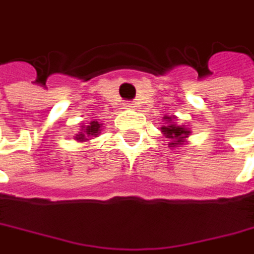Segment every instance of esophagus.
Here are the masks:
<instances>
[{
	"label": "esophagus",
	"mask_w": 254,
	"mask_h": 254,
	"mask_svg": "<svg viewBox=\"0 0 254 254\" xmlns=\"http://www.w3.org/2000/svg\"><path fill=\"white\" fill-rule=\"evenodd\" d=\"M124 106H125V109H135V107H136L135 103H132V102H125Z\"/></svg>",
	"instance_id": "esophagus-1"
}]
</instances>
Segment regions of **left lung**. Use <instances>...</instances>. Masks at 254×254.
<instances>
[{"mask_svg": "<svg viewBox=\"0 0 254 254\" xmlns=\"http://www.w3.org/2000/svg\"><path fill=\"white\" fill-rule=\"evenodd\" d=\"M166 119H169V118H166ZM170 119H172V118H170ZM161 132L166 135V138L173 139V142H170V145H180V144L183 142V139L190 133L186 127H179V125H176V124H170V125H167V127H161Z\"/></svg>", "mask_w": 254, "mask_h": 254, "instance_id": "left-lung-1", "label": "left lung"}]
</instances>
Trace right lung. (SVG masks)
<instances>
[{"mask_svg":"<svg viewBox=\"0 0 254 254\" xmlns=\"http://www.w3.org/2000/svg\"><path fill=\"white\" fill-rule=\"evenodd\" d=\"M99 130H100V124L97 121H93L87 127H82V132L75 135V139L77 141H87V138H90V136H97Z\"/></svg>","mask_w":254,"mask_h":254,"instance_id":"1","label":"right lung"}]
</instances>
